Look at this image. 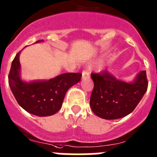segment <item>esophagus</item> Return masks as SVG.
I'll return each instance as SVG.
<instances>
[{"label":"esophagus","mask_w":157,"mask_h":157,"mask_svg":"<svg viewBox=\"0 0 157 157\" xmlns=\"http://www.w3.org/2000/svg\"><path fill=\"white\" fill-rule=\"evenodd\" d=\"M90 76V73L87 70H84L82 71V78H87Z\"/></svg>","instance_id":"1"}]
</instances>
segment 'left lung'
Returning <instances> with one entry per match:
<instances>
[{
	"mask_svg": "<svg viewBox=\"0 0 157 157\" xmlns=\"http://www.w3.org/2000/svg\"><path fill=\"white\" fill-rule=\"evenodd\" d=\"M91 76L94 88L90 105L95 115L105 120L119 119L133 112L148 88L145 70L131 84L117 80L106 70Z\"/></svg>",
	"mask_w": 157,
	"mask_h": 157,
	"instance_id": "1",
	"label": "left lung"
}]
</instances>
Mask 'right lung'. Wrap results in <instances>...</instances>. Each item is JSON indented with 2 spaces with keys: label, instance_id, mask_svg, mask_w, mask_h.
Segmentation results:
<instances>
[{
  "label": "right lung",
  "instance_id": "right-lung-1",
  "mask_svg": "<svg viewBox=\"0 0 157 157\" xmlns=\"http://www.w3.org/2000/svg\"><path fill=\"white\" fill-rule=\"evenodd\" d=\"M19 53L13 59L8 75V84L17 102L28 113L38 117L56 113L62 107L66 91L80 81L82 74L67 73L46 81L26 83L19 76Z\"/></svg>",
  "mask_w": 157,
  "mask_h": 157
}]
</instances>
